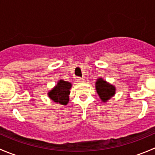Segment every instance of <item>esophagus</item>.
<instances>
[{
	"mask_svg": "<svg viewBox=\"0 0 155 155\" xmlns=\"http://www.w3.org/2000/svg\"><path fill=\"white\" fill-rule=\"evenodd\" d=\"M76 80H77L78 82H84V78L77 77L76 78Z\"/></svg>",
	"mask_w": 155,
	"mask_h": 155,
	"instance_id": "1",
	"label": "esophagus"
}]
</instances>
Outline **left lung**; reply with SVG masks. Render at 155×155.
I'll list each match as a JSON object with an SVG mask.
<instances>
[{"mask_svg":"<svg viewBox=\"0 0 155 155\" xmlns=\"http://www.w3.org/2000/svg\"><path fill=\"white\" fill-rule=\"evenodd\" d=\"M95 88L100 98L104 103H107L115 94L116 87L115 85L109 83L103 78H98L95 82Z\"/></svg>","mask_w":155,"mask_h":155,"instance_id":"obj_1","label":"left lung"}]
</instances>
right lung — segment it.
<instances>
[{
  "label": "right lung",
  "instance_id": "obj_1",
  "mask_svg": "<svg viewBox=\"0 0 155 155\" xmlns=\"http://www.w3.org/2000/svg\"><path fill=\"white\" fill-rule=\"evenodd\" d=\"M72 85L68 81L60 79L57 82L55 86L48 91V97L56 104L66 106L69 103V95Z\"/></svg>",
  "mask_w": 155,
  "mask_h": 155
}]
</instances>
